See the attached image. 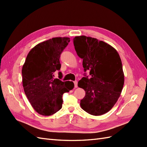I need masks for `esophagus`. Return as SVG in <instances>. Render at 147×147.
Instances as JSON below:
<instances>
[{
  "instance_id": "34e87169",
  "label": "esophagus",
  "mask_w": 147,
  "mask_h": 147,
  "mask_svg": "<svg viewBox=\"0 0 147 147\" xmlns=\"http://www.w3.org/2000/svg\"><path fill=\"white\" fill-rule=\"evenodd\" d=\"M74 87H75V88H77V87H78V82H77V81H74Z\"/></svg>"
}]
</instances>
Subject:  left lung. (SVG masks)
I'll return each instance as SVG.
<instances>
[{
  "label": "left lung",
  "mask_w": 147,
  "mask_h": 147,
  "mask_svg": "<svg viewBox=\"0 0 147 147\" xmlns=\"http://www.w3.org/2000/svg\"><path fill=\"white\" fill-rule=\"evenodd\" d=\"M78 55L83 59L84 71H90L78 86L85 90L81 107L87 113L100 115L114 107L121 95L124 82L123 65L117 51L108 43L92 37L73 39Z\"/></svg>",
  "instance_id": "obj_1"
}]
</instances>
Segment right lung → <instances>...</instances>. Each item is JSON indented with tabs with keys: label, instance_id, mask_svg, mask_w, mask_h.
Returning <instances> with one entry per match:
<instances>
[{
	"label": "right lung",
	"instance_id": "obj_1",
	"mask_svg": "<svg viewBox=\"0 0 147 147\" xmlns=\"http://www.w3.org/2000/svg\"><path fill=\"white\" fill-rule=\"evenodd\" d=\"M70 38L55 37L38 43L28 54L22 68L24 93L38 114L51 115L62 108V95L74 88L73 82L54 79L59 71V59ZM62 75L61 72H59Z\"/></svg>",
	"mask_w": 147,
	"mask_h": 147
}]
</instances>
